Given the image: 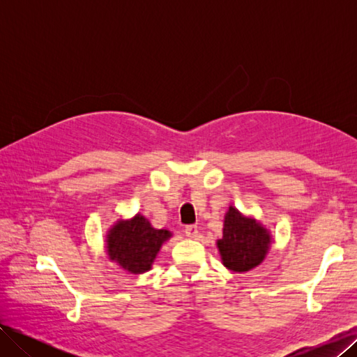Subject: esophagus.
Instances as JSON below:
<instances>
[{
    "mask_svg": "<svg viewBox=\"0 0 357 357\" xmlns=\"http://www.w3.org/2000/svg\"><path fill=\"white\" fill-rule=\"evenodd\" d=\"M185 234H186L188 238H197V236H198V226L197 225L186 226Z\"/></svg>",
    "mask_w": 357,
    "mask_h": 357,
    "instance_id": "esophagus-1",
    "label": "esophagus"
}]
</instances>
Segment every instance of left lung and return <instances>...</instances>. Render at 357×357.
Wrapping results in <instances>:
<instances>
[{
	"label": "left lung",
	"mask_w": 357,
	"mask_h": 357,
	"mask_svg": "<svg viewBox=\"0 0 357 357\" xmlns=\"http://www.w3.org/2000/svg\"><path fill=\"white\" fill-rule=\"evenodd\" d=\"M215 244L229 271L245 273L264 262L273 236L261 222L231 205L225 214L223 236Z\"/></svg>",
	"instance_id": "left-lung-1"
}]
</instances>
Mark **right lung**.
<instances>
[{"label":"right lung","mask_w":357,"mask_h":357,"mask_svg":"<svg viewBox=\"0 0 357 357\" xmlns=\"http://www.w3.org/2000/svg\"><path fill=\"white\" fill-rule=\"evenodd\" d=\"M172 236L168 229H156L149 219L135 214L132 219L117 220L105 235V252L131 274H143L152 269L162 244Z\"/></svg>","instance_id":"obj_1"}]
</instances>
